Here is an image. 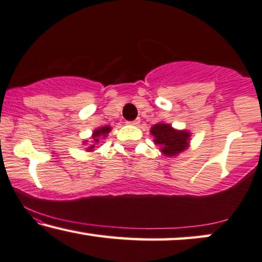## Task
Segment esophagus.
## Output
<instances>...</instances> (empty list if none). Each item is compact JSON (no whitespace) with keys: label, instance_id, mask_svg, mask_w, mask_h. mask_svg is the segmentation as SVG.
<instances>
[{"label":"esophagus","instance_id":"esophagus-1","mask_svg":"<svg viewBox=\"0 0 262 262\" xmlns=\"http://www.w3.org/2000/svg\"><path fill=\"white\" fill-rule=\"evenodd\" d=\"M140 123V119H136L134 121H130V122H127V124H130V126H138Z\"/></svg>","mask_w":262,"mask_h":262}]
</instances>
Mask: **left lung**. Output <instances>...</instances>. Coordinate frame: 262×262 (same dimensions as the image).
<instances>
[{
	"label": "left lung",
	"mask_w": 262,
	"mask_h": 262,
	"mask_svg": "<svg viewBox=\"0 0 262 262\" xmlns=\"http://www.w3.org/2000/svg\"><path fill=\"white\" fill-rule=\"evenodd\" d=\"M149 132L153 141L160 147V152L168 158L179 156L190 147L191 133L186 129H176L172 124L158 122Z\"/></svg>",
	"instance_id": "8db88e82"
}]
</instances>
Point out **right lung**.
<instances>
[{"instance_id": "right-lung-1", "label": "right lung", "mask_w": 262, "mask_h": 262, "mask_svg": "<svg viewBox=\"0 0 262 262\" xmlns=\"http://www.w3.org/2000/svg\"><path fill=\"white\" fill-rule=\"evenodd\" d=\"M112 130V127L110 126H103L99 127L97 129L93 132V135L90 136V140H84L83 145H85L88 152H94L96 148V145H98L99 141L103 139L106 138V135L109 134V132Z\"/></svg>"}]
</instances>
